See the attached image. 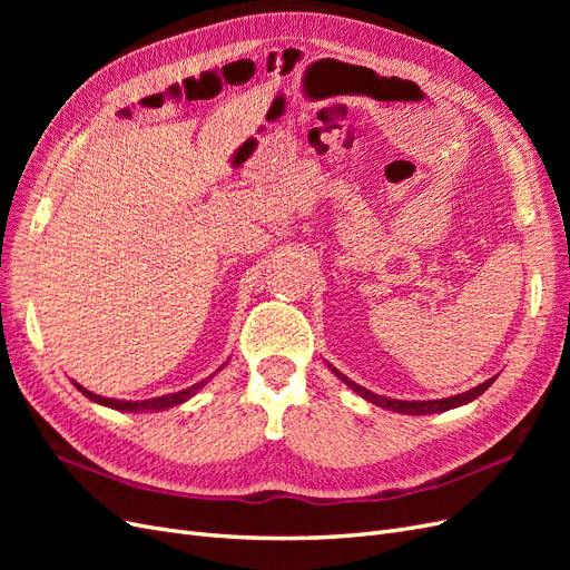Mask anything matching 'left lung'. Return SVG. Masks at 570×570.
Wrapping results in <instances>:
<instances>
[{"mask_svg":"<svg viewBox=\"0 0 570 570\" xmlns=\"http://www.w3.org/2000/svg\"><path fill=\"white\" fill-rule=\"evenodd\" d=\"M333 368V366H331ZM333 373L337 375V377H342L344 383H347L356 394H361L364 396L366 402H371V404H375V406H383V409H390V411H394V413H409V416H423V413H440V411H450V409H454V406H461V404H469V402H473L475 396H480L482 392H485L494 381H497V375L494 377H490V381H485L482 385H478V387H473V390H469V392H463V394H456V396H446V400H430V402H404V400H390V396H381V394H373L371 390H366V387H361V385H356V383H352L350 377H344L340 371H335L333 368Z\"/></svg>","mask_w":570,"mask_h":570,"instance_id":"1","label":"left lung"}]
</instances>
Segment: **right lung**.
<instances>
[{"instance_id":"add662e5","label":"right lung","mask_w":570,"mask_h":570,"mask_svg":"<svg viewBox=\"0 0 570 570\" xmlns=\"http://www.w3.org/2000/svg\"><path fill=\"white\" fill-rule=\"evenodd\" d=\"M223 366H226V364H223ZM218 371H220V368H218ZM206 381H209V377H206ZM206 381H202V383H197V385H193V387H187V390H180V392H174V394H164V396H157V400H145V402L107 400V396H99V394H95V392H90V390H85V387L78 385V383H73V385H76L85 396H88V400H92V402H97V404H101V406L116 409V411H164V409H170V406H178V404L187 402L189 396H195L197 390H202V387L206 385Z\"/></svg>"}]
</instances>
